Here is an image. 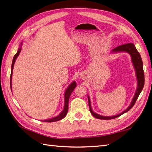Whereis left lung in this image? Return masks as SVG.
I'll use <instances>...</instances> for the list:
<instances>
[{"instance_id": "obj_1", "label": "left lung", "mask_w": 152, "mask_h": 152, "mask_svg": "<svg viewBox=\"0 0 152 152\" xmlns=\"http://www.w3.org/2000/svg\"><path fill=\"white\" fill-rule=\"evenodd\" d=\"M112 51L113 53L127 52L131 55L132 62L133 63V65H134V67L135 70H136V77H137V89L136 91L135 95L132 100L131 103L130 104L129 106V107L126 110H124V112H122L121 113L117 115L112 116V117L102 116V115H99V114L94 113L93 110H92V108H91L90 98L89 97V96H87V98H88L89 110H90V112H91V114L93 115L94 117L99 118V119H102V120H110V119L115 118L117 117H120L121 115H122V114L127 112L129 110H131L133 106L134 105L137 98H138L140 94L141 93V91L142 90V88H143L144 84H145V75H144V71H143V66H143V65H142V59L140 56V54L136 49V47L134 45V44L129 43V44H126L119 45V46L112 49Z\"/></svg>"}]
</instances>
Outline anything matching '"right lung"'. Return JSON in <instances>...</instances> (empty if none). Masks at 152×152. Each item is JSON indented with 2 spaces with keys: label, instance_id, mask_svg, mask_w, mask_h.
Instances as JSON below:
<instances>
[{
  "label": "right lung",
  "instance_id": "obj_1",
  "mask_svg": "<svg viewBox=\"0 0 152 152\" xmlns=\"http://www.w3.org/2000/svg\"><path fill=\"white\" fill-rule=\"evenodd\" d=\"M21 48H20L18 49V50L17 53L15 55V56L12 59V65H11V77H10V86H11V89L12 90V87H11V84H12V70H13V67L14 65H15V63L17 57L19 56V54L21 52ZM76 83L75 82H73L68 87V88L66 89L65 93V105H64V108L63 110V111L59 115L55 117L54 118L48 119V120H44L42 121L43 122H56L59 120H61L62 118H63L66 116V115L67 114L68 110V102H69V98H70V96L72 94V92L74 90L76 87Z\"/></svg>",
  "mask_w": 152,
  "mask_h": 152
}]
</instances>
